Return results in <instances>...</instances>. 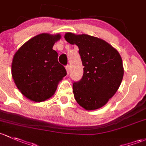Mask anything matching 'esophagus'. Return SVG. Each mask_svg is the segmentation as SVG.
<instances>
[{
	"mask_svg": "<svg viewBox=\"0 0 146 146\" xmlns=\"http://www.w3.org/2000/svg\"><path fill=\"white\" fill-rule=\"evenodd\" d=\"M66 72L67 74H69V72H70V66L69 65H66Z\"/></svg>",
	"mask_w": 146,
	"mask_h": 146,
	"instance_id": "esophagus-1",
	"label": "esophagus"
}]
</instances>
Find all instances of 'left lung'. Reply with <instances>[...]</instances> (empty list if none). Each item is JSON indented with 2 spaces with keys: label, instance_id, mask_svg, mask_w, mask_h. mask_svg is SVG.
I'll return each mask as SVG.
<instances>
[{
  "label": "left lung",
  "instance_id": "left-lung-1",
  "mask_svg": "<svg viewBox=\"0 0 146 146\" xmlns=\"http://www.w3.org/2000/svg\"><path fill=\"white\" fill-rule=\"evenodd\" d=\"M66 40L79 48L83 76L73 83L74 97L87 110L104 106L116 93L124 75L122 61L117 50L104 40L86 34H65Z\"/></svg>",
  "mask_w": 146,
  "mask_h": 146
}]
</instances>
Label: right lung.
Wrapping results in <instances>:
<instances>
[{
	"label": "right lung",
	"instance_id": "obj_1",
	"mask_svg": "<svg viewBox=\"0 0 146 146\" xmlns=\"http://www.w3.org/2000/svg\"><path fill=\"white\" fill-rule=\"evenodd\" d=\"M59 34L42 33L33 37L15 53L12 75L21 93L30 100L41 102L54 94L59 81L66 76L52 49Z\"/></svg>",
	"mask_w": 146,
	"mask_h": 146
}]
</instances>
